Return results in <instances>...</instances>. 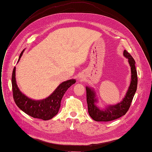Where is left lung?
<instances>
[{
	"mask_svg": "<svg viewBox=\"0 0 152 152\" xmlns=\"http://www.w3.org/2000/svg\"><path fill=\"white\" fill-rule=\"evenodd\" d=\"M125 57L128 59L129 64L131 67L132 80L130 86L122 102L115 105L110 106L104 110H101L95 104L96 99L95 98V93L93 89L86 87V99L88 104V110L89 116L96 121H110L119 118L125 115L128 111L132 104L134 95L135 94L137 88L138 77L137 72L135 67V61L126 50L123 52Z\"/></svg>",
	"mask_w": 152,
	"mask_h": 152,
	"instance_id": "8db88e82",
	"label": "left lung"
}]
</instances>
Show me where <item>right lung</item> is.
I'll return each instance as SVG.
<instances>
[{"mask_svg":"<svg viewBox=\"0 0 152 152\" xmlns=\"http://www.w3.org/2000/svg\"><path fill=\"white\" fill-rule=\"evenodd\" d=\"M21 52L18 61L23 54ZM76 83L75 80H69L62 83L56 90L46 99L32 100L22 94L18 87L15 81V67L12 75V87L14 102L17 106L24 113L33 118L42 120H48L58 114L61 102L64 93L71 85Z\"/></svg>","mask_w":152,"mask_h":152,"instance_id":"right-lung-1","label":"right lung"}]
</instances>
